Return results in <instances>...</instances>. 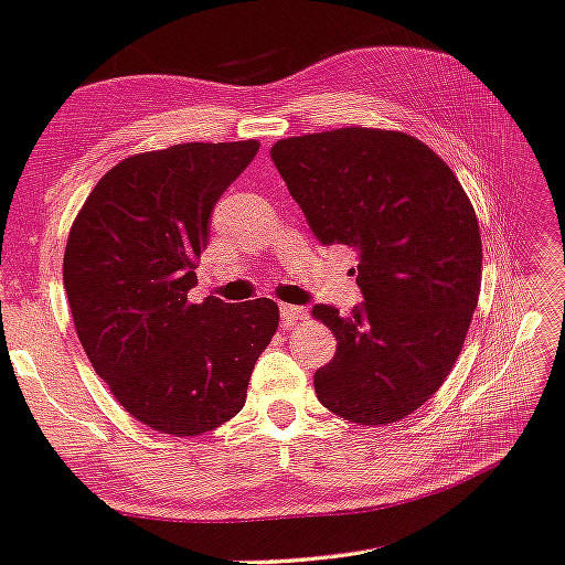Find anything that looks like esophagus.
I'll use <instances>...</instances> for the list:
<instances>
[{
    "label": "esophagus",
    "instance_id": "esophagus-1",
    "mask_svg": "<svg viewBox=\"0 0 565 565\" xmlns=\"http://www.w3.org/2000/svg\"><path fill=\"white\" fill-rule=\"evenodd\" d=\"M309 316V311L303 309V306H291V303H281V318H284V326H291V323H299L303 318Z\"/></svg>",
    "mask_w": 565,
    "mask_h": 565
}]
</instances>
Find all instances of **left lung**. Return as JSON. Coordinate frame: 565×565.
Masks as SVG:
<instances>
[{"label": "left lung", "instance_id": "obj_1", "mask_svg": "<svg viewBox=\"0 0 565 565\" xmlns=\"http://www.w3.org/2000/svg\"><path fill=\"white\" fill-rule=\"evenodd\" d=\"M271 160L326 247L361 254L365 303L313 318L338 348L316 395L355 425H390L433 397L461 353L481 289L477 212L447 162L407 132L348 126L286 138Z\"/></svg>", "mask_w": 565, "mask_h": 565}]
</instances>
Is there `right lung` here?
Instances as JSON below:
<instances>
[{
  "label": "right lung",
  "instance_id": "obj_1",
  "mask_svg": "<svg viewBox=\"0 0 565 565\" xmlns=\"http://www.w3.org/2000/svg\"><path fill=\"white\" fill-rule=\"evenodd\" d=\"M256 150L259 140L136 152L71 224L64 289L78 341L113 397L162 435L198 437L237 415L279 328L271 299H188L212 207Z\"/></svg>",
  "mask_w": 565,
  "mask_h": 565
}]
</instances>
